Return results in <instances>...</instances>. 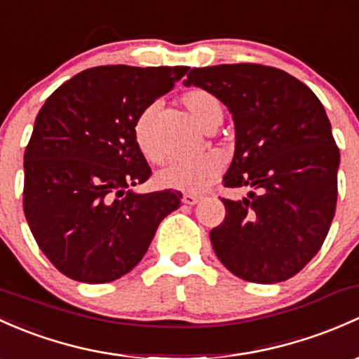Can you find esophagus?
Listing matches in <instances>:
<instances>
[{
    "mask_svg": "<svg viewBox=\"0 0 359 359\" xmlns=\"http://www.w3.org/2000/svg\"><path fill=\"white\" fill-rule=\"evenodd\" d=\"M199 201H201V196H199V194H192V192H187V194H184V198H182L184 205H189V206L198 205Z\"/></svg>",
    "mask_w": 359,
    "mask_h": 359,
    "instance_id": "1",
    "label": "esophagus"
}]
</instances>
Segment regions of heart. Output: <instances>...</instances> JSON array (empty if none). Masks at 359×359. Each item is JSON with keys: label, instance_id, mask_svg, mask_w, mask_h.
Listing matches in <instances>:
<instances>
[{"label": "heart", "instance_id": "obj_1", "mask_svg": "<svg viewBox=\"0 0 359 359\" xmlns=\"http://www.w3.org/2000/svg\"><path fill=\"white\" fill-rule=\"evenodd\" d=\"M184 107L187 108L194 122L205 130H213L224 118V107L220 100L208 90L196 89L184 94ZM134 141L141 153L149 161L160 163L165 158V149L158 141L154 129V107H148L139 113L134 122ZM224 168V158L218 153H205L189 160H175L156 173V182L167 189L186 192L203 191L210 186Z\"/></svg>", "mask_w": 359, "mask_h": 359}]
</instances>
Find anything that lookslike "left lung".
Returning a JSON list of instances; mask_svg holds the SVG:
<instances>
[{"mask_svg":"<svg viewBox=\"0 0 359 359\" xmlns=\"http://www.w3.org/2000/svg\"><path fill=\"white\" fill-rule=\"evenodd\" d=\"M184 86L227 107L236 151L224 186L249 189L222 199L215 255L248 282L287 280L320 251L335 215L341 154L325 108L287 72L256 63L191 69Z\"/></svg>","mask_w":359,"mask_h":359,"instance_id":"1","label":"left lung"}]
</instances>
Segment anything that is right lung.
<instances>
[{
  "mask_svg": "<svg viewBox=\"0 0 359 359\" xmlns=\"http://www.w3.org/2000/svg\"><path fill=\"white\" fill-rule=\"evenodd\" d=\"M186 72L94 67L63 82L37 113L24 154V213L41 251L67 277L104 284L129 273L180 206L179 191L132 189L151 175L134 122Z\"/></svg>",
  "mask_w": 359,
  "mask_h": 359,
  "instance_id": "right-lung-1",
  "label": "right lung"
}]
</instances>
